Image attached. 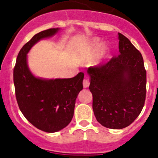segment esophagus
Listing matches in <instances>:
<instances>
[{"instance_id":"obj_1","label":"esophagus","mask_w":158,"mask_h":158,"mask_svg":"<svg viewBox=\"0 0 158 158\" xmlns=\"http://www.w3.org/2000/svg\"><path fill=\"white\" fill-rule=\"evenodd\" d=\"M89 85H90L89 81H88V79H85L84 80H83V87L86 88H88V87H89Z\"/></svg>"}]
</instances>
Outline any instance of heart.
Here are the masks:
<instances>
[{
	"label": "heart",
	"mask_w": 158,
	"mask_h": 158,
	"mask_svg": "<svg viewBox=\"0 0 158 158\" xmlns=\"http://www.w3.org/2000/svg\"><path fill=\"white\" fill-rule=\"evenodd\" d=\"M90 49L94 52L99 51V59H102L107 56L108 51H109V48L106 44L102 43L100 44V39H94L90 41Z\"/></svg>",
	"instance_id": "heart-1"
}]
</instances>
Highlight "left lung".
<instances>
[{
  "mask_svg": "<svg viewBox=\"0 0 158 158\" xmlns=\"http://www.w3.org/2000/svg\"><path fill=\"white\" fill-rule=\"evenodd\" d=\"M118 35V56L87 70L96 119L112 129L124 128L135 120L144 106L146 93L143 56L126 36Z\"/></svg>",
  "mask_w": 158,
  "mask_h": 158,
  "instance_id": "obj_1",
  "label": "left lung"
}]
</instances>
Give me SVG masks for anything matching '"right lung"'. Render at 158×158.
I'll return each mask as SVG.
<instances>
[{
  "label": "right lung",
  "mask_w": 158,
  "mask_h": 158,
  "mask_svg": "<svg viewBox=\"0 0 158 158\" xmlns=\"http://www.w3.org/2000/svg\"><path fill=\"white\" fill-rule=\"evenodd\" d=\"M59 28L35 34L23 46L13 71L15 96L23 116L39 129L48 133L65 128L73 117L76 99L82 90L84 73L70 79L36 77L27 64V53L40 40L56 35Z\"/></svg>",
  "instance_id": "obj_1"
}]
</instances>
